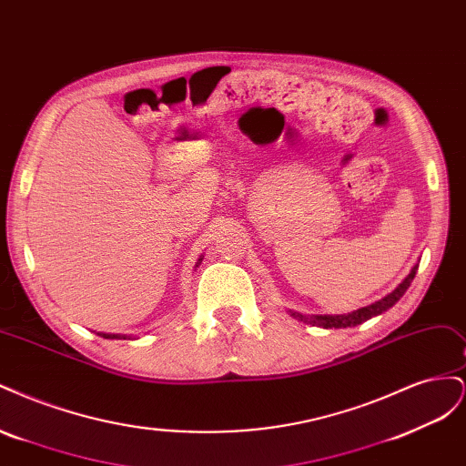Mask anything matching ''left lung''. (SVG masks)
Segmentation results:
<instances>
[{"instance_id": "1", "label": "left lung", "mask_w": 466, "mask_h": 466, "mask_svg": "<svg viewBox=\"0 0 466 466\" xmlns=\"http://www.w3.org/2000/svg\"><path fill=\"white\" fill-rule=\"evenodd\" d=\"M418 272V264L412 268L410 274H408L400 284L397 286V289H392L389 295H385L383 299H379L368 307H361L358 309V311L354 313H348V315H301V313H295V311H289V315L293 319H298L301 322H307V324H313V327H322V329H346V327H356V324H361L365 320H370L371 317H377L380 313H385L387 309H390L394 303H397L402 295L406 293V289L410 288L412 279Z\"/></svg>"}]
</instances>
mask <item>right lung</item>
Returning <instances> with one entry per match:
<instances>
[{"label":"right lung","mask_w":466,"mask_h":466,"mask_svg":"<svg viewBox=\"0 0 466 466\" xmlns=\"http://www.w3.org/2000/svg\"><path fill=\"white\" fill-rule=\"evenodd\" d=\"M202 262V258H198V264ZM198 264H196V266H198ZM98 336H103V338H124V340H126V336H120V334H98Z\"/></svg>","instance_id":"add662e5"}]
</instances>
